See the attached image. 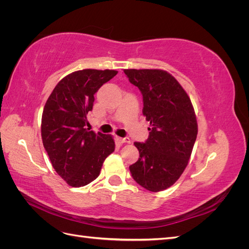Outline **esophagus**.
I'll return each instance as SVG.
<instances>
[{
	"label": "esophagus",
	"instance_id": "1",
	"mask_svg": "<svg viewBox=\"0 0 249 249\" xmlns=\"http://www.w3.org/2000/svg\"><path fill=\"white\" fill-rule=\"evenodd\" d=\"M117 140L119 143H131V139L130 138H122V137H117Z\"/></svg>",
	"mask_w": 249,
	"mask_h": 249
}]
</instances>
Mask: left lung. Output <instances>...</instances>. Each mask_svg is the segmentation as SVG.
I'll list each match as a JSON object with an SVG mask.
<instances>
[{
	"instance_id": "8db88e82",
	"label": "left lung",
	"mask_w": 249,
	"mask_h": 249,
	"mask_svg": "<svg viewBox=\"0 0 249 249\" xmlns=\"http://www.w3.org/2000/svg\"><path fill=\"white\" fill-rule=\"evenodd\" d=\"M143 97L142 113L149 122L144 143L135 142L138 161L130 171L136 182L152 192L167 189L182 176L197 136L195 112L184 88L162 70H124Z\"/></svg>"
}]
</instances>
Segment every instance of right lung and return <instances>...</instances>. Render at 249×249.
I'll return each mask as SVG.
<instances>
[{
	"mask_svg": "<svg viewBox=\"0 0 249 249\" xmlns=\"http://www.w3.org/2000/svg\"><path fill=\"white\" fill-rule=\"evenodd\" d=\"M112 70H83L60 81L44 105L41 138L53 167L71 187H83L97 177L106 158L114 152L111 135L89 131L87 114L94 93L116 76Z\"/></svg>",
	"mask_w": 249,
	"mask_h": 249,
	"instance_id": "obj_1",
	"label": "right lung"
}]
</instances>
